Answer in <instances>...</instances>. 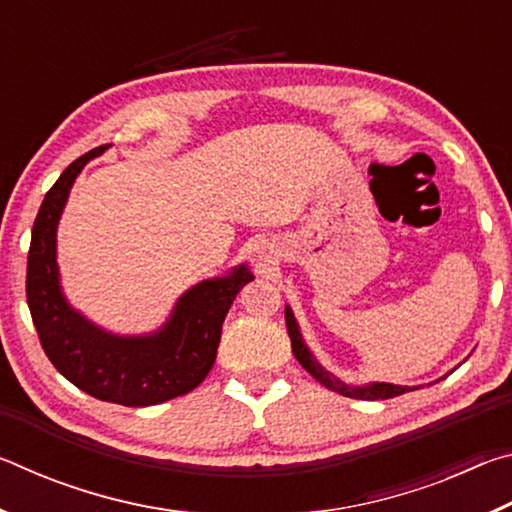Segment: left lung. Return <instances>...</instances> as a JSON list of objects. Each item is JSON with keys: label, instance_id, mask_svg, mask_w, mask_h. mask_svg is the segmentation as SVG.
<instances>
[{"label": "left lung", "instance_id": "left-lung-1", "mask_svg": "<svg viewBox=\"0 0 512 512\" xmlns=\"http://www.w3.org/2000/svg\"><path fill=\"white\" fill-rule=\"evenodd\" d=\"M284 318H287V329H289V339H291V350L296 354V359L300 361V366L305 368L311 377L320 384L327 386L329 391L341 393L345 397H354V400H388V397H397L404 395L409 391H415L413 386H395V384H368V386H350L345 381L336 379L332 372H327L320 363L314 359V354L309 352V348L302 341L300 327L296 323V316H293L291 307H284Z\"/></svg>", "mask_w": 512, "mask_h": 512}]
</instances>
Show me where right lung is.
I'll return each mask as SVG.
<instances>
[{
	"label": "right lung",
	"mask_w": 512,
	"mask_h": 512,
	"mask_svg": "<svg viewBox=\"0 0 512 512\" xmlns=\"http://www.w3.org/2000/svg\"><path fill=\"white\" fill-rule=\"evenodd\" d=\"M103 146L81 155L45 194L31 232L27 302L40 345L54 368L92 397L124 406H151L185 395L212 370L225 314L253 280L246 264L203 280L178 298L158 332L117 336L67 305L56 264V228L76 176Z\"/></svg>",
	"instance_id": "1"
}]
</instances>
